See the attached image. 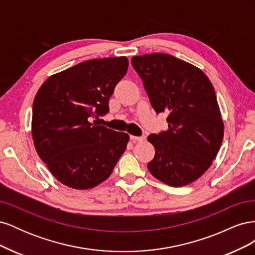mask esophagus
Segmentation results:
<instances>
[{"mask_svg": "<svg viewBox=\"0 0 255 255\" xmlns=\"http://www.w3.org/2000/svg\"><path fill=\"white\" fill-rule=\"evenodd\" d=\"M129 138H130V140H132V141H142V140H144L143 136H132V135H130Z\"/></svg>", "mask_w": 255, "mask_h": 255, "instance_id": "1", "label": "esophagus"}]
</instances>
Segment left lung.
<instances>
[{"label": "left lung", "mask_w": 255, "mask_h": 255, "mask_svg": "<svg viewBox=\"0 0 255 255\" xmlns=\"http://www.w3.org/2000/svg\"><path fill=\"white\" fill-rule=\"evenodd\" d=\"M130 61L154 111L168 114V129L148 137L155 148L149 171L170 186L188 185L210 168L223 139L213 85L199 68L169 54H145Z\"/></svg>", "instance_id": "1"}]
</instances>
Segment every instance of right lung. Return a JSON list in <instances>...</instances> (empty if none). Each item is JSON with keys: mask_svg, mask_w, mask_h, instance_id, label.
I'll list each match as a JSON object with an SVG mask.
<instances>
[{"mask_svg": "<svg viewBox=\"0 0 255 255\" xmlns=\"http://www.w3.org/2000/svg\"><path fill=\"white\" fill-rule=\"evenodd\" d=\"M126 56L90 59L51 75L33 103L35 149L51 173L68 187L89 189L109 177L127 149L128 135L98 126L110 112Z\"/></svg>", "mask_w": 255, "mask_h": 255, "instance_id": "obj_1", "label": "right lung"}]
</instances>
